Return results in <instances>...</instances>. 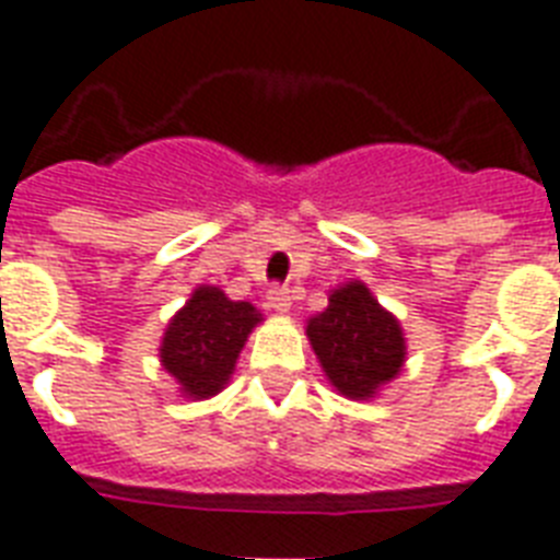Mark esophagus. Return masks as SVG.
<instances>
[{
	"mask_svg": "<svg viewBox=\"0 0 560 560\" xmlns=\"http://www.w3.org/2000/svg\"><path fill=\"white\" fill-rule=\"evenodd\" d=\"M267 305H270L272 311H290V305H293V290H290L288 284H272V288L267 290Z\"/></svg>",
	"mask_w": 560,
	"mask_h": 560,
	"instance_id": "34e87169",
	"label": "esophagus"
}]
</instances>
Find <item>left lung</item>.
Here are the masks:
<instances>
[{
	"label": "left lung",
	"mask_w": 560,
	"mask_h": 560,
	"mask_svg": "<svg viewBox=\"0 0 560 560\" xmlns=\"http://www.w3.org/2000/svg\"><path fill=\"white\" fill-rule=\"evenodd\" d=\"M307 337L328 381L349 398H372L404 363V334L366 284L334 290L328 307L307 323Z\"/></svg>",
	"instance_id": "8db88e82"
}]
</instances>
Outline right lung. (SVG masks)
<instances>
[{"label": "right lung", "instance_id": "add662e5", "mask_svg": "<svg viewBox=\"0 0 560 560\" xmlns=\"http://www.w3.org/2000/svg\"><path fill=\"white\" fill-rule=\"evenodd\" d=\"M261 316L249 302H232L218 288H197L171 319L162 340V366L191 398L223 389L246 337Z\"/></svg>", "mask_w": 560, "mask_h": 560}]
</instances>
